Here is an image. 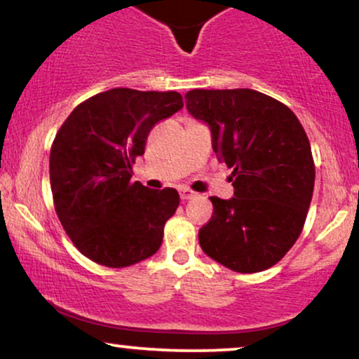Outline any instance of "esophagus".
Masks as SVG:
<instances>
[{
    "label": "esophagus",
    "mask_w": 359,
    "mask_h": 359,
    "mask_svg": "<svg viewBox=\"0 0 359 359\" xmlns=\"http://www.w3.org/2000/svg\"><path fill=\"white\" fill-rule=\"evenodd\" d=\"M178 193H180V198H181V200H183V201H184V200H189V198L194 196V193L189 191V189H187V188H180Z\"/></svg>",
    "instance_id": "obj_1"
}]
</instances>
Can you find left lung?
<instances>
[{
  "mask_svg": "<svg viewBox=\"0 0 359 359\" xmlns=\"http://www.w3.org/2000/svg\"><path fill=\"white\" fill-rule=\"evenodd\" d=\"M193 118L211 131L213 151L233 168L234 196H213V216L200 229L203 251L233 271L271 268L298 240L306 219L315 163L302 123L263 93L191 90Z\"/></svg>",
  "mask_w": 359,
  "mask_h": 359,
  "instance_id": "1",
  "label": "left lung"
}]
</instances>
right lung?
Wrapping results in <instances>:
<instances>
[{"label":"right lung","instance_id":"obj_1","mask_svg":"<svg viewBox=\"0 0 359 359\" xmlns=\"http://www.w3.org/2000/svg\"><path fill=\"white\" fill-rule=\"evenodd\" d=\"M181 108L176 91L113 88L76 106L57 131L50 154L56 215L95 263L131 266L161 246L180 194L131 183V165L151 128Z\"/></svg>","mask_w":359,"mask_h":359}]
</instances>
